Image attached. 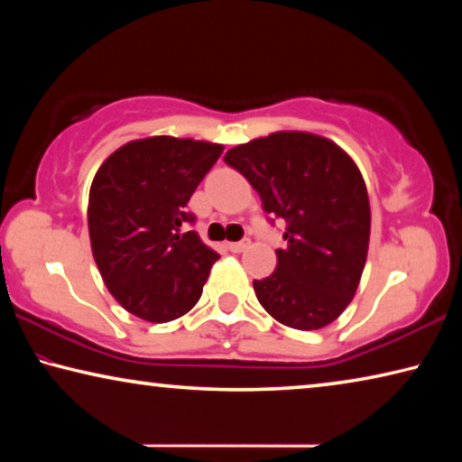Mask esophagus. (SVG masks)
<instances>
[{"instance_id":"esophagus-1","label":"esophagus","mask_w":462,"mask_h":462,"mask_svg":"<svg viewBox=\"0 0 462 462\" xmlns=\"http://www.w3.org/2000/svg\"><path fill=\"white\" fill-rule=\"evenodd\" d=\"M250 242L248 240H240V242H228V250L230 253H242V250L248 248Z\"/></svg>"}]
</instances>
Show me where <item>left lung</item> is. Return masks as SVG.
<instances>
[{"mask_svg": "<svg viewBox=\"0 0 462 462\" xmlns=\"http://www.w3.org/2000/svg\"><path fill=\"white\" fill-rule=\"evenodd\" d=\"M224 161L254 187L264 212L287 222L277 269L253 283L256 300L295 330L334 322L353 301L369 250V195L355 161L310 132L250 140Z\"/></svg>", "mask_w": 462, "mask_h": 462, "instance_id": "obj_1", "label": "left lung"}]
</instances>
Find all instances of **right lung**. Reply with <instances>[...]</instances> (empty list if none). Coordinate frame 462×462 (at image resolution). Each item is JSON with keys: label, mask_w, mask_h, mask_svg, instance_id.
<instances>
[{"label": "right lung", "mask_w": 462, "mask_h": 462, "mask_svg": "<svg viewBox=\"0 0 462 462\" xmlns=\"http://www.w3.org/2000/svg\"><path fill=\"white\" fill-rule=\"evenodd\" d=\"M222 151V144L191 138L132 140L93 177V259L109 293L136 318L171 322L199 301L220 254L198 232H183V224H193L187 201Z\"/></svg>", "instance_id": "1"}]
</instances>
